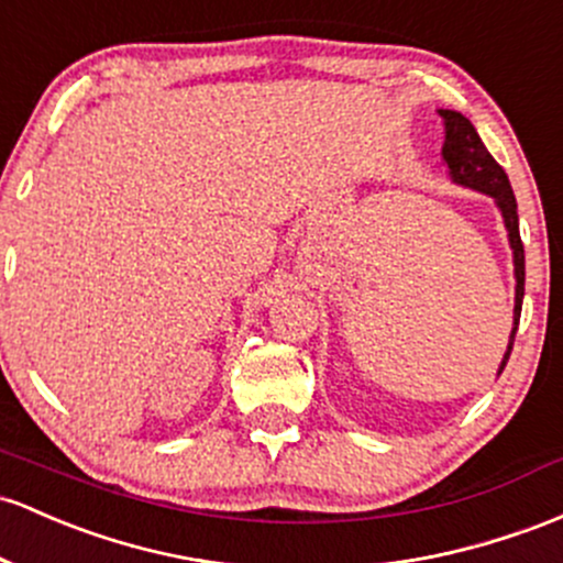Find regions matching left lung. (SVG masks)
I'll list each match as a JSON object with an SVG mask.
<instances>
[{"instance_id": "obj_1", "label": "left lung", "mask_w": 563, "mask_h": 563, "mask_svg": "<svg viewBox=\"0 0 563 563\" xmlns=\"http://www.w3.org/2000/svg\"><path fill=\"white\" fill-rule=\"evenodd\" d=\"M443 120V165L449 168V178L460 187H467L481 195H489L497 206L503 224L508 230V243L512 251V275H516V305H512V331L508 339V350H505L503 363H499L497 376L508 366V357L512 350V339L518 331V318H521L523 305V243L521 232H518V206L512 197V187L508 181V173L499 168L497 159L492 157L489 150L484 146L481 135L475 133L473 122L465 114L454 109H438Z\"/></svg>"}]
</instances>
